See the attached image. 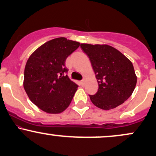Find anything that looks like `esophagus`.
<instances>
[{
  "instance_id": "34e87169",
  "label": "esophagus",
  "mask_w": 156,
  "mask_h": 156,
  "mask_svg": "<svg viewBox=\"0 0 156 156\" xmlns=\"http://www.w3.org/2000/svg\"><path fill=\"white\" fill-rule=\"evenodd\" d=\"M84 83H85V80L83 79L81 81H80V84H81V86H83Z\"/></svg>"
}]
</instances>
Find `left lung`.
I'll list each match as a JSON object with an SVG mask.
<instances>
[{"label":"left lung","mask_w":156,"mask_h":156,"mask_svg":"<svg viewBox=\"0 0 156 156\" xmlns=\"http://www.w3.org/2000/svg\"><path fill=\"white\" fill-rule=\"evenodd\" d=\"M89 56L96 78L98 92L89 95L94 105L110 110L122 104L133 93L137 78L133 64L121 52L107 44H80Z\"/></svg>","instance_id":"left-lung-1"}]
</instances>
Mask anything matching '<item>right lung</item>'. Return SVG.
<instances>
[{
    "mask_svg": "<svg viewBox=\"0 0 156 156\" xmlns=\"http://www.w3.org/2000/svg\"><path fill=\"white\" fill-rule=\"evenodd\" d=\"M80 46L64 37L53 39L37 48L27 61L23 87L34 104L49 114L69 106L78 86L67 76L65 61Z\"/></svg>",
    "mask_w": 156,
    "mask_h": 156,
    "instance_id": "right-lung-1",
    "label": "right lung"
}]
</instances>
